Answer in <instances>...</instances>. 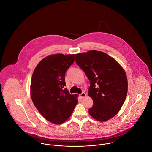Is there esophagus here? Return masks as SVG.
<instances>
[{"mask_svg":"<svg viewBox=\"0 0 152 152\" xmlns=\"http://www.w3.org/2000/svg\"><path fill=\"white\" fill-rule=\"evenodd\" d=\"M86 96H87V94H86V93H84V92H83L82 94H80V97H81V99H84V97H86Z\"/></svg>","mask_w":152,"mask_h":152,"instance_id":"34e87169","label":"esophagus"}]
</instances>
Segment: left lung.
I'll use <instances>...</instances> for the list:
<instances>
[{
	"label": "left lung",
	"mask_w": 152,
	"mask_h": 152,
	"mask_svg": "<svg viewBox=\"0 0 152 152\" xmlns=\"http://www.w3.org/2000/svg\"><path fill=\"white\" fill-rule=\"evenodd\" d=\"M75 56L91 83L88 95L94 105L89 109V115L99 121L109 120L120 111L126 97V73L114 58L101 51L92 50Z\"/></svg>",
	"instance_id": "1"
}]
</instances>
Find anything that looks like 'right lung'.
<instances>
[{
	"instance_id": "add662e5",
	"label": "right lung",
	"mask_w": 152,
	"mask_h": 152,
	"mask_svg": "<svg viewBox=\"0 0 152 152\" xmlns=\"http://www.w3.org/2000/svg\"><path fill=\"white\" fill-rule=\"evenodd\" d=\"M74 61V54L51 55L38 63L32 73V100L44 118L55 124L67 120L78 102V94H71L63 88L65 72Z\"/></svg>"
}]
</instances>
